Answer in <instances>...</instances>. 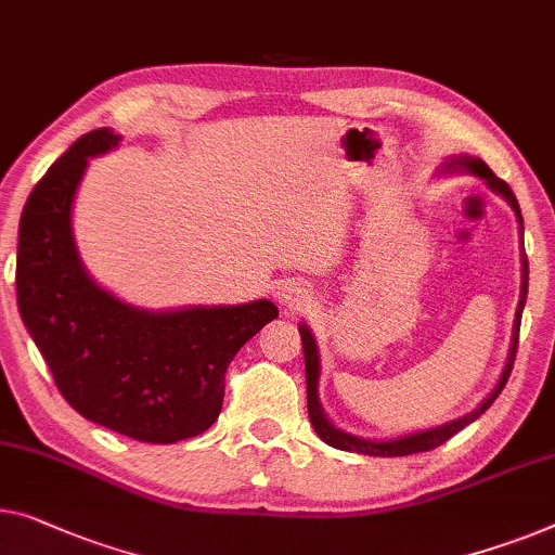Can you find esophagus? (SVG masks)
<instances>
[{"label": "esophagus", "mask_w": 555, "mask_h": 555, "mask_svg": "<svg viewBox=\"0 0 555 555\" xmlns=\"http://www.w3.org/2000/svg\"><path fill=\"white\" fill-rule=\"evenodd\" d=\"M275 300L280 302V308L297 312V310L308 308V305H310V293H308V287H305L302 283H295V280H285V283H280V287H278Z\"/></svg>", "instance_id": "1"}]
</instances>
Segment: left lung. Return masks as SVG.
Segmentation results:
<instances>
[{
	"instance_id": "8db88e82",
	"label": "left lung",
	"mask_w": 555,
	"mask_h": 555,
	"mask_svg": "<svg viewBox=\"0 0 555 555\" xmlns=\"http://www.w3.org/2000/svg\"><path fill=\"white\" fill-rule=\"evenodd\" d=\"M440 172H470V175H476V178L483 180L488 188H491L493 192H498V195H501L505 203L513 207V212H516L518 224H520V235H524V218H520V207H518L516 195H513V190L501 178H495L493 170L483 163V159L470 157V155H457V157L446 159L443 167H440ZM520 262H524V268H520V272H524V275H520V300H518V308H516V320H513V337H511L508 363H505V367H503L501 380H498V385L493 388L491 396H488L483 403L476 408V411H470L468 415L455 417V421H451V423L436 425V428H428V430H421V433H411V436H400V438H390V440H371V438H360V436H352V433H345L340 428H335V425L325 417L323 405H320V398H318V380H320L318 343H315V337H312L308 325H305V323L297 325V331H300V337H302V352H305L308 413H310V423H312V428H315L318 436L323 438L327 446L337 448V451L396 457V455L423 453V451H430V448L443 446L446 440L453 438L457 430H463L465 425H470L473 421H476V417L483 415L488 408L493 405V400L501 396V390L505 388V383H508V375L513 371V360H516L520 315H524V305H526V295H528V258H526V253H524V258H520Z\"/></svg>"
}]
</instances>
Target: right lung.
<instances>
[{
  "mask_svg": "<svg viewBox=\"0 0 555 555\" xmlns=\"http://www.w3.org/2000/svg\"><path fill=\"white\" fill-rule=\"evenodd\" d=\"M119 140L109 127L87 132L27 197L17 247L20 315L79 415L142 443H178L218 421L230 360L278 318V308L253 300L144 310L87 275L72 203L90 157Z\"/></svg>",
  "mask_w": 555,
  "mask_h": 555,
  "instance_id": "1",
  "label": "right lung"
}]
</instances>
